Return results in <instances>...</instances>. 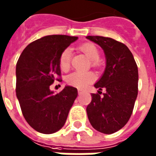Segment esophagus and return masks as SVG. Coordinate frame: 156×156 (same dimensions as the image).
Masks as SVG:
<instances>
[{
    "instance_id": "34e87169",
    "label": "esophagus",
    "mask_w": 156,
    "mask_h": 156,
    "mask_svg": "<svg viewBox=\"0 0 156 156\" xmlns=\"http://www.w3.org/2000/svg\"><path fill=\"white\" fill-rule=\"evenodd\" d=\"M78 94H81V93H82V90H78Z\"/></svg>"
}]
</instances>
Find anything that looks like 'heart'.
Returning <instances> with one entry per match:
<instances>
[{
	"label": "heart",
	"mask_w": 156,
	"mask_h": 156,
	"mask_svg": "<svg viewBox=\"0 0 156 156\" xmlns=\"http://www.w3.org/2000/svg\"><path fill=\"white\" fill-rule=\"evenodd\" d=\"M79 49L85 55L91 60L92 64L96 65V62L100 58V52L96 45L90 42H87L81 45ZM59 66L61 71L67 72L71 66V51L69 48H66L60 54L59 58ZM96 79L95 74L91 72H74L69 74L66 81V83L70 86L83 89L92 83Z\"/></svg>",
	"instance_id": "1"
}]
</instances>
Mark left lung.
Instances as JSON below:
<instances>
[{"label":"left lung","instance_id":"obj_1","mask_svg":"<svg viewBox=\"0 0 156 156\" xmlns=\"http://www.w3.org/2000/svg\"><path fill=\"white\" fill-rule=\"evenodd\" d=\"M104 51L106 68L94 86L98 93L91 94L87 115L93 128L112 134L126 126L131 118L138 92V70L130 49L113 38L88 36ZM106 90L104 96L100 90Z\"/></svg>","mask_w":156,"mask_h":156}]
</instances>
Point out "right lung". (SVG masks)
<instances>
[{
	"label": "right lung",
	"mask_w": 156,
	"mask_h": 156,
	"mask_svg": "<svg viewBox=\"0 0 156 156\" xmlns=\"http://www.w3.org/2000/svg\"><path fill=\"white\" fill-rule=\"evenodd\" d=\"M78 37L51 35L30 43L16 65V96L22 114L38 132L52 134L61 129L78 96V90L66 86L55 94L49 87L60 80L59 58ZM59 76V78H57Z\"/></svg>",
	"instance_id": "add662e5"
}]
</instances>
